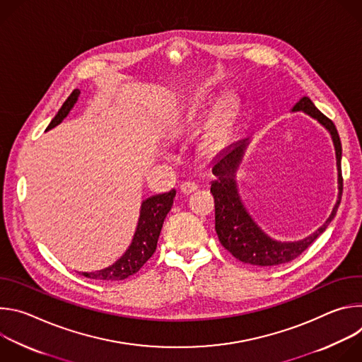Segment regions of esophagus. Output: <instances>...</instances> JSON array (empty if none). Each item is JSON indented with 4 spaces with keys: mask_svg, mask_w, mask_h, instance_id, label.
<instances>
[{
    "mask_svg": "<svg viewBox=\"0 0 362 362\" xmlns=\"http://www.w3.org/2000/svg\"><path fill=\"white\" fill-rule=\"evenodd\" d=\"M194 190H197V185L194 182H185L182 186H180V192L183 194H190L193 193Z\"/></svg>",
    "mask_w": 362,
    "mask_h": 362,
    "instance_id": "esophagus-1",
    "label": "esophagus"
}]
</instances>
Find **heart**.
<instances>
[{"label": "heart", "mask_w": 362, "mask_h": 362, "mask_svg": "<svg viewBox=\"0 0 362 362\" xmlns=\"http://www.w3.org/2000/svg\"><path fill=\"white\" fill-rule=\"evenodd\" d=\"M223 127H225L223 116H218L212 120L208 129V133H206L204 140L202 143V148L204 150V153H214L221 147L222 139H223Z\"/></svg>", "instance_id": "obj_1"}]
</instances>
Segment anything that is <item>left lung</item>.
<instances>
[{
  "label": "left lung",
  "mask_w": 362,
  "mask_h": 362,
  "mask_svg": "<svg viewBox=\"0 0 362 362\" xmlns=\"http://www.w3.org/2000/svg\"><path fill=\"white\" fill-rule=\"evenodd\" d=\"M305 112L309 116L317 119L321 124H324L334 140L335 153H337V166H338V183H339V194L337 204L334 206L332 214L328 221L311 236L303 240L282 243L267 236L259 228L255 225L250 216L246 214L243 204L239 199L235 172L242 160L243 150L246 147L245 140L242 143L235 144L228 148L222 156L216 160L212 168V173L216 176L215 182L211 186V192L215 199V229L218 238L223 247L230 252L236 259L245 264L257 265V267H274L291 262L309 246L327 229L329 222L335 218L338 206L342 196L344 179L341 169V156L342 147L339 134L337 127L331 119H328L324 113H321L311 98L302 97L293 106V112Z\"/></svg>",
  "instance_id": "left-lung-1"
}]
</instances>
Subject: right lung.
Here are the masks:
<instances>
[{
  "label": "right lung",
  "mask_w": 362,
  "mask_h": 362,
  "mask_svg": "<svg viewBox=\"0 0 362 362\" xmlns=\"http://www.w3.org/2000/svg\"><path fill=\"white\" fill-rule=\"evenodd\" d=\"M78 94H80L78 90H73V93L67 97V100L64 101V105L62 106L56 117L48 124L47 130L53 129L54 126L62 123V120L69 115V112L74 106ZM175 194H176V190H170L168 193L151 196L147 200H144L141 203L139 225H137L133 242L127 249V252L115 265L97 272H90V274L81 272V275L86 278L98 279V281H122L139 272L140 268L150 259L154 250H156L158 239H159L165 218L172 209Z\"/></svg>",
  "instance_id": "obj_1"
}]
</instances>
